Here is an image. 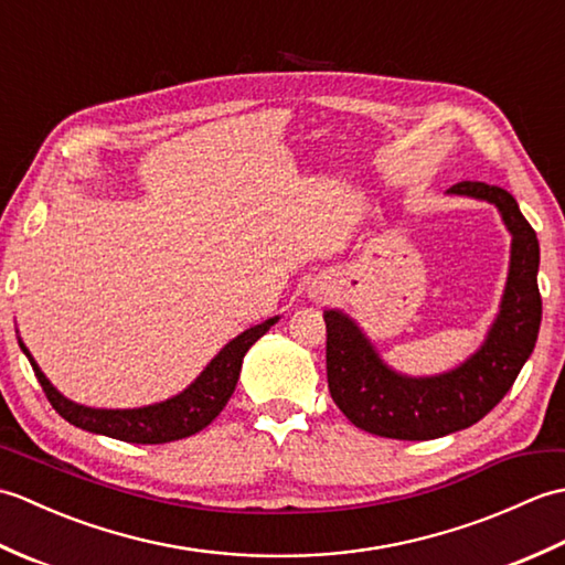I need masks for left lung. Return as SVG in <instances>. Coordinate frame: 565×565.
Returning <instances> with one entry per match:
<instances>
[{"label":"left lung","mask_w":565,"mask_h":565,"mask_svg":"<svg viewBox=\"0 0 565 565\" xmlns=\"http://www.w3.org/2000/svg\"><path fill=\"white\" fill-rule=\"evenodd\" d=\"M447 194L493 203L512 235L510 271L500 313L481 350L439 376L393 371L356 322L326 310L328 388L352 425L388 439L423 441L476 425L505 398L534 352L542 326L539 239L510 191L486 182H459Z\"/></svg>","instance_id":"left-lung-1"}]
</instances>
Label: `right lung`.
<instances>
[{
    "mask_svg": "<svg viewBox=\"0 0 565 565\" xmlns=\"http://www.w3.org/2000/svg\"><path fill=\"white\" fill-rule=\"evenodd\" d=\"M276 320L279 318H269L264 320L262 326L239 332L235 340L227 342L223 350L211 359V364L201 371L199 379L191 383L189 388L174 395V398H167L162 403L146 407H134V411H102V407L72 403L45 379L41 366L35 364V359L26 350V344L19 340V347L23 354L29 356L45 398L51 401L55 413L60 417H65L70 425L94 431V435H104L130 444H164L196 435V431H201L218 417V413L223 411L227 398H231L237 386L239 369H243V359L247 350L274 326Z\"/></svg>",
    "mask_w": 565,
    "mask_h": 565,
    "instance_id": "add662e5",
    "label": "right lung"
}]
</instances>
